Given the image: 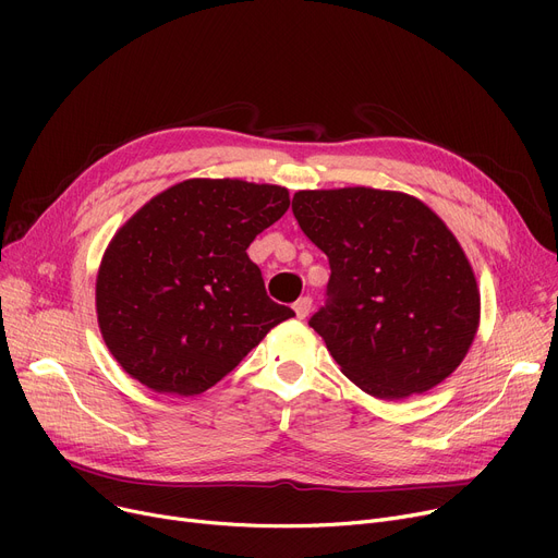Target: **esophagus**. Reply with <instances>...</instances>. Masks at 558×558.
<instances>
[{"mask_svg": "<svg viewBox=\"0 0 558 558\" xmlns=\"http://www.w3.org/2000/svg\"><path fill=\"white\" fill-rule=\"evenodd\" d=\"M310 310H312V299L310 296H303V299H299L296 303H294V312H296V318H305L307 314H310Z\"/></svg>", "mask_w": 558, "mask_h": 558, "instance_id": "obj_1", "label": "esophagus"}]
</instances>
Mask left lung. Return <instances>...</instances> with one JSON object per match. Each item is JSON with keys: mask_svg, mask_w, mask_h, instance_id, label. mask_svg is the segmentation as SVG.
<instances>
[{"mask_svg": "<svg viewBox=\"0 0 558 558\" xmlns=\"http://www.w3.org/2000/svg\"><path fill=\"white\" fill-rule=\"evenodd\" d=\"M291 210L330 259L310 326L341 373L379 400L441 385L480 328V289L452 230L404 192L301 190Z\"/></svg>", "mask_w": 558, "mask_h": 558, "instance_id": "obj_1", "label": "left lung"}]
</instances>
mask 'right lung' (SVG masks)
<instances>
[{"mask_svg": "<svg viewBox=\"0 0 558 558\" xmlns=\"http://www.w3.org/2000/svg\"><path fill=\"white\" fill-rule=\"evenodd\" d=\"M287 208V187L240 179H190L146 201L97 274V320L117 364L156 393L198 396L294 316L267 296L246 253Z\"/></svg>", "mask_w": 558, "mask_h": 558, "instance_id": "obj_1", "label": "right lung"}]
</instances>
